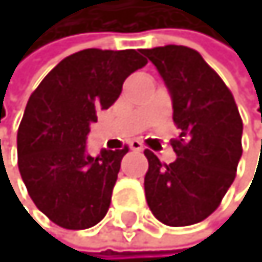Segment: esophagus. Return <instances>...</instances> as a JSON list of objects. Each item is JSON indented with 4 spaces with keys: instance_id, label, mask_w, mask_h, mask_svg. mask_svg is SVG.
Listing matches in <instances>:
<instances>
[{
    "instance_id": "34e87169",
    "label": "esophagus",
    "mask_w": 262,
    "mask_h": 262,
    "mask_svg": "<svg viewBox=\"0 0 262 262\" xmlns=\"http://www.w3.org/2000/svg\"><path fill=\"white\" fill-rule=\"evenodd\" d=\"M129 147L133 149V151H144V146H142L141 141H131Z\"/></svg>"
}]
</instances>
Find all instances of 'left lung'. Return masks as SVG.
I'll list each match as a JSON object with an SVG mask.
<instances>
[{
	"mask_svg": "<svg viewBox=\"0 0 262 262\" xmlns=\"http://www.w3.org/2000/svg\"><path fill=\"white\" fill-rule=\"evenodd\" d=\"M172 100V141L177 159L162 164L146 149V200L152 215L169 226L205 220L220 205L243 154V121L231 92L203 57L184 46L144 49Z\"/></svg>",
	"mask_w": 262,
	"mask_h": 262,
	"instance_id": "left-lung-1",
	"label": "left lung"
}]
</instances>
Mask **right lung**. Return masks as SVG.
I'll return each mask as SVG.
<instances>
[{"mask_svg":"<svg viewBox=\"0 0 262 262\" xmlns=\"http://www.w3.org/2000/svg\"><path fill=\"white\" fill-rule=\"evenodd\" d=\"M147 60L134 49H85L54 67L34 90L17 131V165L36 207L67 230L106 215L128 147L86 151L97 113L118 100L123 82Z\"/></svg>","mask_w":262,"mask_h":262,"instance_id":"add662e5","label":"right lung"}]
</instances>
